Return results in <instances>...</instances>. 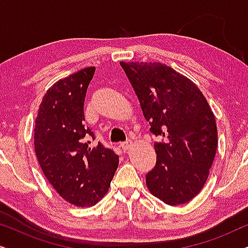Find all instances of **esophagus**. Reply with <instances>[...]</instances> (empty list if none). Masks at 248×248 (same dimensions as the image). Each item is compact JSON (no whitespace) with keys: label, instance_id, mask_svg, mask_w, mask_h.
<instances>
[{"label":"esophagus","instance_id":"1","mask_svg":"<svg viewBox=\"0 0 248 248\" xmlns=\"http://www.w3.org/2000/svg\"><path fill=\"white\" fill-rule=\"evenodd\" d=\"M131 147H132V141H131V140H127V141L122 142V143H121V148L123 149L124 151L128 150V149H130Z\"/></svg>","mask_w":248,"mask_h":248}]
</instances>
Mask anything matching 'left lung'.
Wrapping results in <instances>:
<instances>
[{
    "mask_svg": "<svg viewBox=\"0 0 248 248\" xmlns=\"http://www.w3.org/2000/svg\"><path fill=\"white\" fill-rule=\"evenodd\" d=\"M155 142V167L145 175L151 194L169 205L201 192L218 147L216 118L196 84L159 62H120Z\"/></svg>",
    "mask_w": 248,
    "mask_h": 248,
    "instance_id": "8db88e82",
    "label": "left lung"
}]
</instances>
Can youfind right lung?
I'll return each mask as SVG.
<instances>
[{
    "label": "right lung",
    "instance_id": "right-lung-1",
    "mask_svg": "<svg viewBox=\"0 0 248 248\" xmlns=\"http://www.w3.org/2000/svg\"><path fill=\"white\" fill-rule=\"evenodd\" d=\"M96 67L61 79L47 90L35 121V152L40 168L66 202L93 206L106 194L118 166V155L94 140L83 124L87 89Z\"/></svg>",
    "mask_w": 248,
    "mask_h": 248
}]
</instances>
